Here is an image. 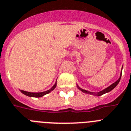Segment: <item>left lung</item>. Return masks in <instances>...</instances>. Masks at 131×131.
<instances>
[{
    "instance_id": "left-lung-1",
    "label": "left lung",
    "mask_w": 131,
    "mask_h": 131,
    "mask_svg": "<svg viewBox=\"0 0 131 131\" xmlns=\"http://www.w3.org/2000/svg\"><path fill=\"white\" fill-rule=\"evenodd\" d=\"M122 69H123V67H122ZM122 69H121V74H120V77L119 79L117 80V81H116L115 82H114V83H113L112 84H111L109 86H108L107 88H106V89H105L104 90H103V91H100V92H99V93H93V92H90V91H86V90H84V89H82L81 88L79 87V86L77 85V88L79 89V90H81L82 92H83V93H87V94H93V95H94V96H101V95H103V94H105V93H108V92H110L111 91H112V90L113 89H115V87L116 86V85L118 84V82H119L120 80H121V75H122Z\"/></svg>"
}]
</instances>
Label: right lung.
Wrapping results in <instances>:
<instances>
[{"mask_svg": "<svg viewBox=\"0 0 131 131\" xmlns=\"http://www.w3.org/2000/svg\"><path fill=\"white\" fill-rule=\"evenodd\" d=\"M56 86H57V82H55V84H54L53 86L51 89H50L47 91L41 92V93H30V92H27V91H23V90H20V91L22 93H23V94L26 95V96H30V97H41V96H43L45 94H48V93H50L51 91H53L56 88Z\"/></svg>", "mask_w": 131, "mask_h": 131, "instance_id": "1", "label": "right lung"}]
</instances>
